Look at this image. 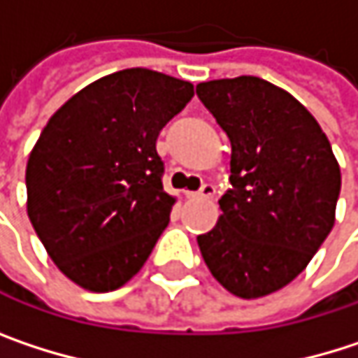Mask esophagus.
Segmentation results:
<instances>
[{
  "label": "esophagus",
  "mask_w": 358,
  "mask_h": 358,
  "mask_svg": "<svg viewBox=\"0 0 358 358\" xmlns=\"http://www.w3.org/2000/svg\"><path fill=\"white\" fill-rule=\"evenodd\" d=\"M215 192H217V190H215V186H213L211 182H207V184H203V186H201V190H196V192H186V196H190V199H194V196L211 199Z\"/></svg>",
  "instance_id": "1"
}]
</instances>
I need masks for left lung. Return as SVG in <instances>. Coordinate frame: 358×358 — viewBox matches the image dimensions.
Returning <instances> with one entry per match:
<instances>
[{
    "mask_svg": "<svg viewBox=\"0 0 358 358\" xmlns=\"http://www.w3.org/2000/svg\"><path fill=\"white\" fill-rule=\"evenodd\" d=\"M232 145L220 222L196 236L211 275L241 299L290 284L334 228L340 166L317 120L284 89L238 76L196 85Z\"/></svg>",
    "mask_w": 358,
    "mask_h": 358,
    "instance_id": "left-lung-1",
    "label": "left lung"
}]
</instances>
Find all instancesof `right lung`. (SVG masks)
<instances>
[{"label": "right lung", "mask_w": 358, "mask_h": 358, "mask_svg": "<svg viewBox=\"0 0 358 358\" xmlns=\"http://www.w3.org/2000/svg\"><path fill=\"white\" fill-rule=\"evenodd\" d=\"M192 85L128 68L57 109L27 164L29 217L74 284L109 292L141 271L170 222L159 130L192 99Z\"/></svg>", "instance_id": "add662e5"}]
</instances>
